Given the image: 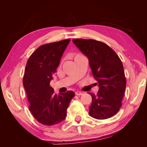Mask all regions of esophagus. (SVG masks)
Masks as SVG:
<instances>
[{
	"label": "esophagus",
	"mask_w": 147,
	"mask_h": 147,
	"mask_svg": "<svg viewBox=\"0 0 147 147\" xmlns=\"http://www.w3.org/2000/svg\"><path fill=\"white\" fill-rule=\"evenodd\" d=\"M75 95H83V92H80V91H76Z\"/></svg>",
	"instance_id": "1"
}]
</instances>
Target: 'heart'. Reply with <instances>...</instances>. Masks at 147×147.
<instances>
[{
    "instance_id": "b5f03b06",
    "label": "heart",
    "mask_w": 147,
    "mask_h": 147,
    "mask_svg": "<svg viewBox=\"0 0 147 147\" xmlns=\"http://www.w3.org/2000/svg\"><path fill=\"white\" fill-rule=\"evenodd\" d=\"M80 55H80V54H77V55H75V57H78V56H80Z\"/></svg>"
}]
</instances>
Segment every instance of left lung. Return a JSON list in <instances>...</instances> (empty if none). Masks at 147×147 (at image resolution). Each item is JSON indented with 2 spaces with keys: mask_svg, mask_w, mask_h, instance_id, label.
Here are the masks:
<instances>
[{
  "mask_svg": "<svg viewBox=\"0 0 147 147\" xmlns=\"http://www.w3.org/2000/svg\"><path fill=\"white\" fill-rule=\"evenodd\" d=\"M72 42L88 58L89 65L99 87L97 95L90 92L89 115L97 119L113 117L122 106L126 80L122 61L103 42L75 38Z\"/></svg>",
  "mask_w": 147,
  "mask_h": 147,
  "instance_id": "1",
  "label": "left lung"
}]
</instances>
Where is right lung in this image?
<instances>
[{"instance_id":"1","label":"right lung","mask_w":147,"mask_h":147,"mask_svg":"<svg viewBox=\"0 0 147 147\" xmlns=\"http://www.w3.org/2000/svg\"><path fill=\"white\" fill-rule=\"evenodd\" d=\"M70 41L65 39L41 45L29 57L25 68L23 84L30 103L29 110L44 125H55L62 122L75 97L70 90L57 95L50 86Z\"/></svg>"}]
</instances>
